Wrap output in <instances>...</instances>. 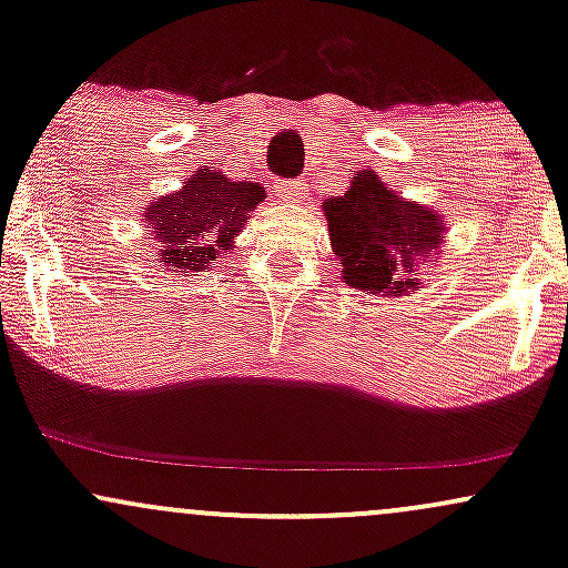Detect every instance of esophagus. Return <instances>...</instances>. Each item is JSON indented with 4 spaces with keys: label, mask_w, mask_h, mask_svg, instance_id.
I'll return each instance as SVG.
<instances>
[{
    "label": "esophagus",
    "mask_w": 568,
    "mask_h": 568,
    "mask_svg": "<svg viewBox=\"0 0 568 568\" xmlns=\"http://www.w3.org/2000/svg\"><path fill=\"white\" fill-rule=\"evenodd\" d=\"M277 194H283V200H302L306 194V181L304 179H288V181H280L277 184Z\"/></svg>",
    "instance_id": "1"
}]
</instances>
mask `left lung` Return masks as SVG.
<instances>
[{
    "label": "left lung",
    "mask_w": 568,
    "mask_h": 568,
    "mask_svg": "<svg viewBox=\"0 0 568 568\" xmlns=\"http://www.w3.org/2000/svg\"><path fill=\"white\" fill-rule=\"evenodd\" d=\"M323 213L344 283L384 298L422 288V266L438 262L448 232L438 211L400 197L371 168L355 171Z\"/></svg>",
    "instance_id": "8db88e82"
}]
</instances>
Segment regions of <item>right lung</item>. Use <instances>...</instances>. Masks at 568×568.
I'll return each mask as SVG.
<instances>
[{
	"label": "right lung",
	"instance_id": "right-lung-1",
	"mask_svg": "<svg viewBox=\"0 0 568 568\" xmlns=\"http://www.w3.org/2000/svg\"><path fill=\"white\" fill-rule=\"evenodd\" d=\"M264 186L232 181L202 165L184 186L143 207L162 270L205 272L234 247L237 232L264 202Z\"/></svg>",
	"mask_w": 568,
	"mask_h": 568
}]
</instances>
